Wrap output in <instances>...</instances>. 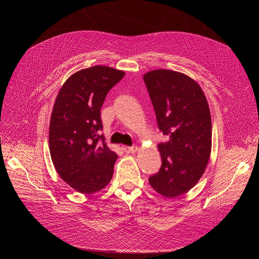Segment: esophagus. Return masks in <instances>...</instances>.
Masks as SVG:
<instances>
[{
    "label": "esophagus",
    "instance_id": "obj_1",
    "mask_svg": "<svg viewBox=\"0 0 259 259\" xmlns=\"http://www.w3.org/2000/svg\"><path fill=\"white\" fill-rule=\"evenodd\" d=\"M122 149H124V151L126 152V153H135L137 152L138 150H139V148L135 146V147H127V146H124L122 147Z\"/></svg>",
    "mask_w": 259,
    "mask_h": 259
}]
</instances>
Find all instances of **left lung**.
<instances>
[{"label": "left lung", "mask_w": 259, "mask_h": 259, "mask_svg": "<svg viewBox=\"0 0 259 259\" xmlns=\"http://www.w3.org/2000/svg\"><path fill=\"white\" fill-rule=\"evenodd\" d=\"M143 78L158 128L169 139L157 146L161 167L149 183L167 198L180 196L197 184L210 159L212 122L208 101L197 81L185 73L156 69Z\"/></svg>", "instance_id": "8db88e82"}]
</instances>
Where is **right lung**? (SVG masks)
Instances as JSON below:
<instances>
[{
    "label": "right lung",
    "mask_w": 259,
    "mask_h": 259,
    "mask_svg": "<svg viewBox=\"0 0 259 259\" xmlns=\"http://www.w3.org/2000/svg\"><path fill=\"white\" fill-rule=\"evenodd\" d=\"M125 72L92 66L73 73L61 87L49 126V151L61 179L77 192L92 194L111 181L117 155L105 143L101 108Z\"/></svg>",
    "instance_id": "add662e5"
}]
</instances>
